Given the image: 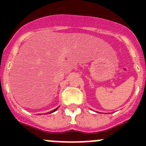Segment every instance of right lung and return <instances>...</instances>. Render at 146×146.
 I'll return each mask as SVG.
<instances>
[{"mask_svg": "<svg viewBox=\"0 0 146 146\" xmlns=\"http://www.w3.org/2000/svg\"><path fill=\"white\" fill-rule=\"evenodd\" d=\"M57 109H58V108H56V109H55V110H52V111H50V112H48V114H51V113H53V112H54V111H56V110H57Z\"/></svg>", "mask_w": 146, "mask_h": 146, "instance_id": "right-lung-1", "label": "right lung"}]
</instances>
